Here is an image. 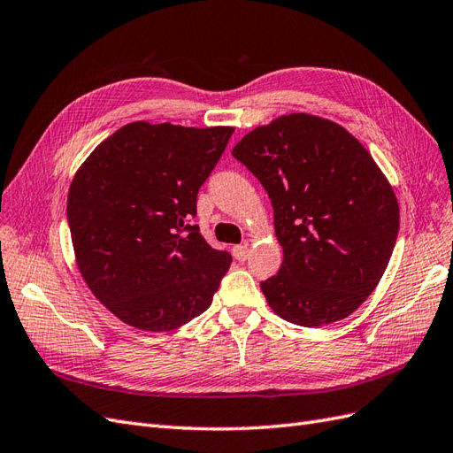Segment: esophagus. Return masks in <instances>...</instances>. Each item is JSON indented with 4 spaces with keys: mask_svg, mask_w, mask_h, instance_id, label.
<instances>
[{
    "mask_svg": "<svg viewBox=\"0 0 453 453\" xmlns=\"http://www.w3.org/2000/svg\"><path fill=\"white\" fill-rule=\"evenodd\" d=\"M232 255H234V258L236 260H245L250 257V245L248 243H240V245H234V248H232Z\"/></svg>",
    "mask_w": 453,
    "mask_h": 453,
    "instance_id": "esophagus-1",
    "label": "esophagus"
}]
</instances>
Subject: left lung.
<instances>
[{
  "label": "left lung",
  "instance_id": "obj_1",
  "mask_svg": "<svg viewBox=\"0 0 453 453\" xmlns=\"http://www.w3.org/2000/svg\"><path fill=\"white\" fill-rule=\"evenodd\" d=\"M232 155L265 187L283 250L260 283L285 321L321 326L348 318L376 289L399 234V202L365 145L308 113L245 134Z\"/></svg>",
  "mask_w": 453,
  "mask_h": 453
}]
</instances>
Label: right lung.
Segmentation results:
<instances>
[{
	"label": "right lung",
	"instance_id": "add662e5",
	"mask_svg": "<svg viewBox=\"0 0 453 453\" xmlns=\"http://www.w3.org/2000/svg\"><path fill=\"white\" fill-rule=\"evenodd\" d=\"M232 132L128 122L75 172L67 193L75 265L122 323L166 333L210 308L232 257L188 219Z\"/></svg>",
	"mask_w": 453,
	"mask_h": 453
}]
</instances>
